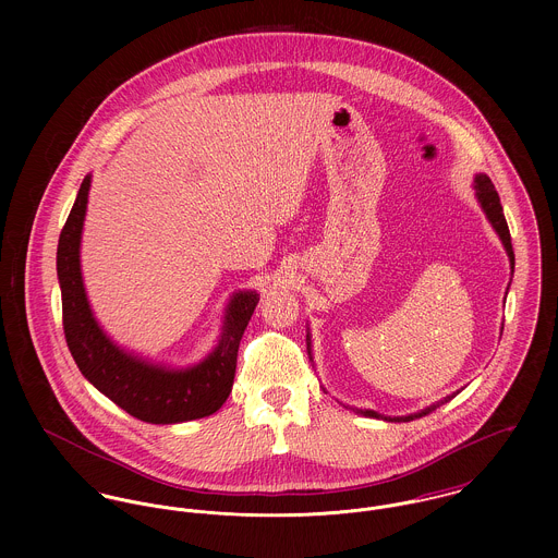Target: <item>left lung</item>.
<instances>
[{
  "label": "left lung",
  "mask_w": 558,
  "mask_h": 558,
  "mask_svg": "<svg viewBox=\"0 0 558 558\" xmlns=\"http://www.w3.org/2000/svg\"><path fill=\"white\" fill-rule=\"evenodd\" d=\"M475 189H477V197L478 202H481V208L485 210V215H487L489 223L494 226V230L498 232V236L502 240V244H505V248H507V255H509V259H511V270H513L515 257H513V246H511V234H509V228H507V221H505V215H502L500 197H498V193H496V189H494L492 180H489L485 173H478L477 178H475ZM451 398H453V396L440 399L438 403H434V405H429V408L421 410L418 414H408V416H398V418H389V421H412V418H416V416H423V414H427V412L436 410L438 405L447 403ZM363 414H367V416H376V418L380 416V414H378V412H374V410H365Z\"/></svg>",
  "instance_id": "1"
}]
</instances>
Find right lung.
<instances>
[{
	"instance_id": "add662e5",
	"label": "right lung",
	"mask_w": 558,
	"mask_h": 558,
	"mask_svg": "<svg viewBox=\"0 0 558 558\" xmlns=\"http://www.w3.org/2000/svg\"><path fill=\"white\" fill-rule=\"evenodd\" d=\"M87 191L89 175L81 182L58 242L62 324L81 374L102 396L146 423H182L217 412L232 391L240 339L259 296L255 292H239L232 299L219 345L191 369L169 372L122 352L96 324L83 290L80 244Z\"/></svg>"
}]
</instances>
